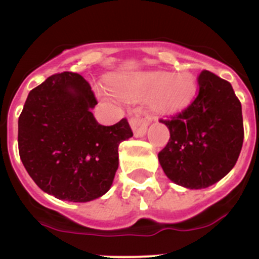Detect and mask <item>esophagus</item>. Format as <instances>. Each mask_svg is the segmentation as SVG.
Here are the masks:
<instances>
[{
  "label": "esophagus",
  "mask_w": 259,
  "mask_h": 259,
  "mask_svg": "<svg viewBox=\"0 0 259 259\" xmlns=\"http://www.w3.org/2000/svg\"><path fill=\"white\" fill-rule=\"evenodd\" d=\"M129 122L133 132H134L135 137H144L149 124L151 122V117L148 113H144V111H138V113L130 119Z\"/></svg>",
  "instance_id": "1"
}]
</instances>
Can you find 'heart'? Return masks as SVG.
Listing matches in <instances>:
<instances>
[{
  "label": "heart",
  "instance_id": "1",
  "mask_svg": "<svg viewBox=\"0 0 259 259\" xmlns=\"http://www.w3.org/2000/svg\"><path fill=\"white\" fill-rule=\"evenodd\" d=\"M113 90L122 98L143 100L159 113H173L185 108L194 98L197 85L192 74L149 71L137 74L113 83Z\"/></svg>",
  "mask_w": 259,
  "mask_h": 259
}]
</instances>
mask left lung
I'll return each instance as SVG.
<instances>
[{
	"label": "left lung",
	"mask_w": 259,
	"mask_h": 259,
	"mask_svg": "<svg viewBox=\"0 0 259 259\" xmlns=\"http://www.w3.org/2000/svg\"><path fill=\"white\" fill-rule=\"evenodd\" d=\"M199 91L188 108L160 119L170 139L158 154L159 163L171 182L189 189H202L219 182L238 160L244 130L241 101L228 81L203 70Z\"/></svg>",
	"instance_id": "left-lung-1"
}]
</instances>
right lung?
<instances>
[{
    "label": "right lung",
    "instance_id": "add662e5",
    "mask_svg": "<svg viewBox=\"0 0 259 259\" xmlns=\"http://www.w3.org/2000/svg\"><path fill=\"white\" fill-rule=\"evenodd\" d=\"M90 83L75 72L55 74L30 91L18 117V153L40 189L69 202H90L110 189L117 148L133 137L126 119L99 124Z\"/></svg>",
    "mask_w": 259,
    "mask_h": 259
}]
</instances>
